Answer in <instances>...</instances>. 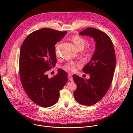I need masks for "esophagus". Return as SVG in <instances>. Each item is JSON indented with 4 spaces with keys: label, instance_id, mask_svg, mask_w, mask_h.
Segmentation results:
<instances>
[{
    "label": "esophagus",
    "instance_id": "1",
    "mask_svg": "<svg viewBox=\"0 0 133 133\" xmlns=\"http://www.w3.org/2000/svg\"><path fill=\"white\" fill-rule=\"evenodd\" d=\"M68 77V79H69V81H71V82L73 81V79H72V75H71L69 74Z\"/></svg>",
    "mask_w": 133,
    "mask_h": 133
}]
</instances>
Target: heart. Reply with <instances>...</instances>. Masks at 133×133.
Listing matches in <instances>:
<instances>
[{
    "mask_svg": "<svg viewBox=\"0 0 133 133\" xmlns=\"http://www.w3.org/2000/svg\"><path fill=\"white\" fill-rule=\"evenodd\" d=\"M72 41L75 45V46L77 47V48L79 50L83 49L85 45L87 44V40L84 38L79 36H75L72 38ZM59 44H57L55 45V54L56 56L59 55ZM92 51V49L91 48H88L86 49V52L87 54H89ZM78 65V64L75 63H71L67 64L65 68L69 69L70 71H74L76 69L77 66Z\"/></svg>",
    "mask_w": 133,
    "mask_h": 133,
    "instance_id": "obj_1",
    "label": "heart"
}]
</instances>
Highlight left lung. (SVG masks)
I'll return each mask as SVG.
<instances>
[{
    "instance_id": "1",
    "label": "left lung",
    "mask_w": 133,
    "mask_h": 133,
    "mask_svg": "<svg viewBox=\"0 0 133 133\" xmlns=\"http://www.w3.org/2000/svg\"><path fill=\"white\" fill-rule=\"evenodd\" d=\"M82 36H88L96 42L95 50L83 71L89 74L88 79L73 75L77 89L74 92L76 101L82 105L91 106L99 102L108 90L116 66L114 48L109 37L96 28L89 27L81 31Z\"/></svg>"
}]
</instances>
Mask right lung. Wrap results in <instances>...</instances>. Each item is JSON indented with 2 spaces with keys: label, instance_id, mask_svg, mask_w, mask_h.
<instances>
[{
  "label": "right lung",
  "instance_id": "1",
  "mask_svg": "<svg viewBox=\"0 0 133 133\" xmlns=\"http://www.w3.org/2000/svg\"><path fill=\"white\" fill-rule=\"evenodd\" d=\"M50 28L30 34L24 41L19 55V75L23 87L30 99L43 107L57 102L59 91L68 81L66 72L58 69L48 78L47 71L55 66V45L66 34Z\"/></svg>",
  "mask_w": 133,
  "mask_h": 133
}]
</instances>
